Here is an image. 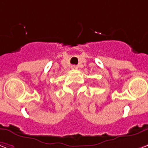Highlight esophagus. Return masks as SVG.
Listing matches in <instances>:
<instances>
[{"instance_id":"esophagus-1","label":"esophagus","mask_w":148,"mask_h":148,"mask_svg":"<svg viewBox=\"0 0 148 148\" xmlns=\"http://www.w3.org/2000/svg\"><path fill=\"white\" fill-rule=\"evenodd\" d=\"M71 68L73 69V70H77L78 67H77V66H76V65H72L71 66Z\"/></svg>"}]
</instances>
